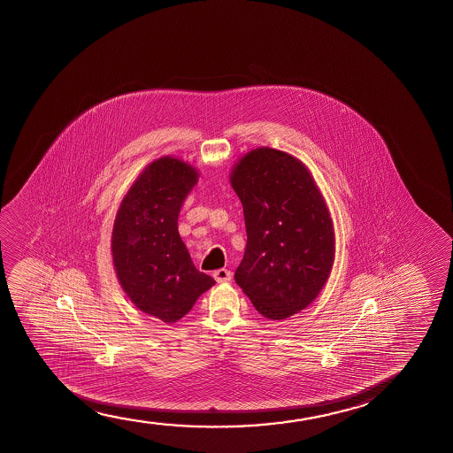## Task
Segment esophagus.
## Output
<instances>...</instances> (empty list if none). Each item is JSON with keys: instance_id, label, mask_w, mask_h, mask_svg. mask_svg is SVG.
Wrapping results in <instances>:
<instances>
[{"instance_id": "1", "label": "esophagus", "mask_w": 453, "mask_h": 453, "mask_svg": "<svg viewBox=\"0 0 453 453\" xmlns=\"http://www.w3.org/2000/svg\"><path fill=\"white\" fill-rule=\"evenodd\" d=\"M213 277H215L218 283H226V281H230V279H232V273L229 269H218L213 273Z\"/></svg>"}]
</instances>
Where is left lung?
I'll list each match as a JSON object with an SVG mask.
<instances>
[{"instance_id":"left-lung-1","label":"left lung","mask_w":453,"mask_h":453,"mask_svg":"<svg viewBox=\"0 0 453 453\" xmlns=\"http://www.w3.org/2000/svg\"><path fill=\"white\" fill-rule=\"evenodd\" d=\"M230 184L248 234L236 285L266 319L297 314L322 291L334 263V229L322 193L302 162L267 147L242 157Z\"/></svg>"}]
</instances>
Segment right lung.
I'll use <instances>...</instances> for the list:
<instances>
[{"label": "right lung", "instance_id": "obj_1", "mask_svg": "<svg viewBox=\"0 0 453 453\" xmlns=\"http://www.w3.org/2000/svg\"><path fill=\"white\" fill-rule=\"evenodd\" d=\"M198 173L186 162H151L119 207L112 261L119 281L139 310L164 323L178 322L215 285L193 265L178 232V217Z\"/></svg>", "mask_w": 453, "mask_h": 453}]
</instances>
